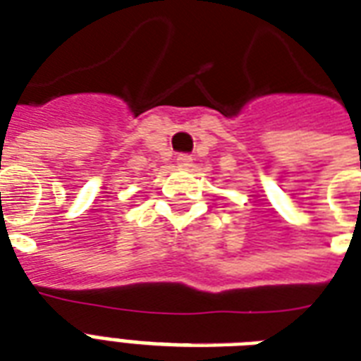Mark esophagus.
Wrapping results in <instances>:
<instances>
[{
    "label": "esophagus",
    "mask_w": 361,
    "mask_h": 361,
    "mask_svg": "<svg viewBox=\"0 0 361 361\" xmlns=\"http://www.w3.org/2000/svg\"><path fill=\"white\" fill-rule=\"evenodd\" d=\"M177 164H178V167H190V166H192V156L178 154Z\"/></svg>",
    "instance_id": "1"
}]
</instances>
